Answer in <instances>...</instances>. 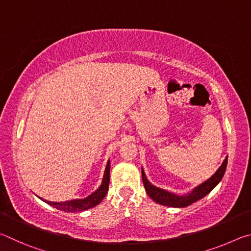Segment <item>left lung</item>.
Listing matches in <instances>:
<instances>
[{"label": "left lung", "mask_w": 251, "mask_h": 251, "mask_svg": "<svg viewBox=\"0 0 251 251\" xmlns=\"http://www.w3.org/2000/svg\"><path fill=\"white\" fill-rule=\"evenodd\" d=\"M227 161H228V157L225 158L222 166L218 168V171L216 172L214 175L209 178V179L206 180L205 182H202V184L199 185L198 187H196L192 193L187 194L186 196H178V195L166 192V190L160 189L158 187H155L154 185H151V182L147 180L145 173H144L142 168L143 184L145 186V189L148 194V196H150L152 201H156L157 203H160V205L168 206V207H187L192 205L193 202L205 197L207 194H209L211 190L219 184V181L222 180V178L224 177L225 172H226Z\"/></svg>", "instance_id": "left-lung-1"}]
</instances>
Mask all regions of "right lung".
I'll return each mask as SVG.
<instances>
[{
    "instance_id": "1",
    "label": "right lung",
    "mask_w": 251,
    "mask_h": 251,
    "mask_svg": "<svg viewBox=\"0 0 251 251\" xmlns=\"http://www.w3.org/2000/svg\"><path fill=\"white\" fill-rule=\"evenodd\" d=\"M109 169H110V164L109 161L106 165L105 168V173H104V178L103 181H101V185L96 192L93 193L90 196L84 198V199H75V201H63V202H53V201H44L45 202H48L49 205L53 206L56 209L66 211V212H77V211H83L86 209H90V208H93L99 205V203L103 201L104 197L106 196V194L108 192V185H109Z\"/></svg>"
}]
</instances>
